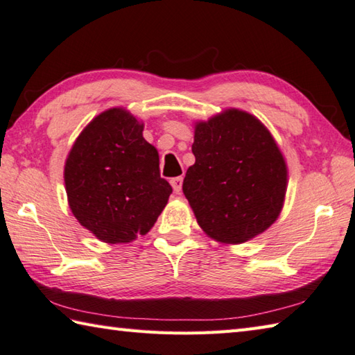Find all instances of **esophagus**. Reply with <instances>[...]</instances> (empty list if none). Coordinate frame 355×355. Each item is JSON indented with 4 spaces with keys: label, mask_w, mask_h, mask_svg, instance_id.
I'll list each match as a JSON object with an SVG mask.
<instances>
[{
    "label": "esophagus",
    "mask_w": 355,
    "mask_h": 355,
    "mask_svg": "<svg viewBox=\"0 0 355 355\" xmlns=\"http://www.w3.org/2000/svg\"><path fill=\"white\" fill-rule=\"evenodd\" d=\"M170 184L173 187V190H175V193H180V190H182V178H173L170 180Z\"/></svg>",
    "instance_id": "obj_1"
}]
</instances>
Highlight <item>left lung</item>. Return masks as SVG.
<instances>
[{"instance_id":"left-lung-1","label":"left lung","mask_w":355,"mask_h":355,"mask_svg":"<svg viewBox=\"0 0 355 355\" xmlns=\"http://www.w3.org/2000/svg\"><path fill=\"white\" fill-rule=\"evenodd\" d=\"M182 190L199 227L222 243H243L279 218L286 164L276 141L252 114L230 108L194 127Z\"/></svg>"}]
</instances>
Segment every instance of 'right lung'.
Instances as JSON below:
<instances>
[{
  "label": "right lung",
  "mask_w": 355,
  "mask_h": 355,
  "mask_svg": "<svg viewBox=\"0 0 355 355\" xmlns=\"http://www.w3.org/2000/svg\"><path fill=\"white\" fill-rule=\"evenodd\" d=\"M142 130L132 113L110 108L83 130L67 156L64 182L71 213L105 243L147 234L173 191Z\"/></svg>",
  "instance_id": "1"
}]
</instances>
